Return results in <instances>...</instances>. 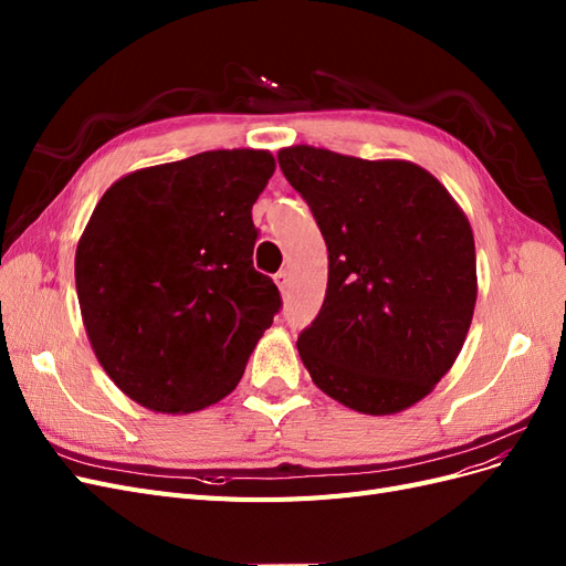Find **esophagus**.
<instances>
[{"mask_svg": "<svg viewBox=\"0 0 566 566\" xmlns=\"http://www.w3.org/2000/svg\"><path fill=\"white\" fill-rule=\"evenodd\" d=\"M273 281H276V285H279L281 293H285V287H287V283H290V279H287V271H279L276 276H273Z\"/></svg>", "mask_w": 566, "mask_h": 566, "instance_id": "1", "label": "esophagus"}]
</instances>
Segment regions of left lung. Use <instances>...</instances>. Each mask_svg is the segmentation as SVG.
I'll return each mask as SVG.
<instances>
[{"instance_id": "left-lung-1", "label": "left lung", "mask_w": 566, "mask_h": 566, "mask_svg": "<svg viewBox=\"0 0 566 566\" xmlns=\"http://www.w3.org/2000/svg\"><path fill=\"white\" fill-rule=\"evenodd\" d=\"M328 245V287L297 337L314 385L358 413L418 403L451 370L476 302L470 221L427 169L314 146L279 150Z\"/></svg>"}]
</instances>
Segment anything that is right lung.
<instances>
[{"instance_id": "add662e5", "label": "right lung", "mask_w": 566, "mask_h": 566, "mask_svg": "<svg viewBox=\"0 0 566 566\" xmlns=\"http://www.w3.org/2000/svg\"><path fill=\"white\" fill-rule=\"evenodd\" d=\"M269 150L198 153L117 179L75 252L84 331L108 378L156 413H193L241 382L281 310L254 271L252 205Z\"/></svg>"}]
</instances>
